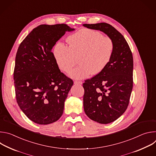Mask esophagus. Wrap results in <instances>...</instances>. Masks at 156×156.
<instances>
[{"instance_id":"obj_1","label":"esophagus","mask_w":156,"mask_h":156,"mask_svg":"<svg viewBox=\"0 0 156 156\" xmlns=\"http://www.w3.org/2000/svg\"><path fill=\"white\" fill-rule=\"evenodd\" d=\"M74 84L81 85V84H83V82H82V81H74Z\"/></svg>"}]
</instances>
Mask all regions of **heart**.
<instances>
[{"label": "heart", "instance_id": "heart-1", "mask_svg": "<svg viewBox=\"0 0 156 156\" xmlns=\"http://www.w3.org/2000/svg\"><path fill=\"white\" fill-rule=\"evenodd\" d=\"M68 46L58 42L54 55L60 70L67 73L77 63L69 76L73 79H83L91 74L101 73L112 58L114 44L112 39L90 29H82L67 39Z\"/></svg>", "mask_w": 156, "mask_h": 156}]
</instances>
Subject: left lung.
I'll return each instance as SVG.
<instances>
[{"instance_id":"1","label":"left lung","mask_w":156,"mask_h":156,"mask_svg":"<svg viewBox=\"0 0 156 156\" xmlns=\"http://www.w3.org/2000/svg\"><path fill=\"white\" fill-rule=\"evenodd\" d=\"M83 26L103 32L114 44L112 58L106 68L83 84L86 115L98 123H110L125 112L129 104L133 89L132 53L123 35L112 25L100 23Z\"/></svg>"}]
</instances>
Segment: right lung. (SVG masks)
Returning a JSON list of instances; mask_svg holds the SVG:
<instances>
[{"label":"right lung","instance_id":"1","mask_svg":"<svg viewBox=\"0 0 156 156\" xmlns=\"http://www.w3.org/2000/svg\"><path fill=\"white\" fill-rule=\"evenodd\" d=\"M75 30L65 24L41 25L18 49L13 73L16 102L36 123L50 124L62 115L73 82L60 72L52 49L66 32Z\"/></svg>","mask_w":156,"mask_h":156}]
</instances>
